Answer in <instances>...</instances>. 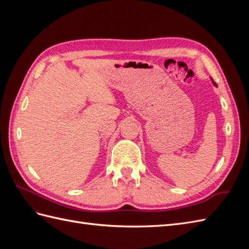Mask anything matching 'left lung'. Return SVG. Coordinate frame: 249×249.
<instances>
[{"mask_svg":"<svg viewBox=\"0 0 249 249\" xmlns=\"http://www.w3.org/2000/svg\"><path fill=\"white\" fill-rule=\"evenodd\" d=\"M213 83H214V86H216V83H215V82H214V81H213Z\"/></svg>","mask_w":249,"mask_h":249,"instance_id":"1","label":"left lung"}]
</instances>
